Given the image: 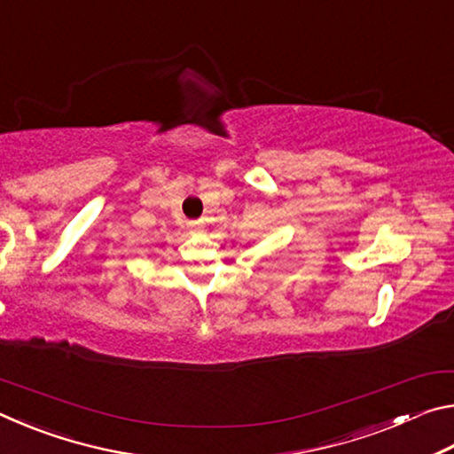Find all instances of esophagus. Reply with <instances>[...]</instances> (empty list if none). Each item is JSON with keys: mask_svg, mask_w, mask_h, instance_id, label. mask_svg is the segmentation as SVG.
<instances>
[{"mask_svg": "<svg viewBox=\"0 0 454 454\" xmlns=\"http://www.w3.org/2000/svg\"><path fill=\"white\" fill-rule=\"evenodd\" d=\"M190 228H202V222H200V220L190 222Z\"/></svg>", "mask_w": 454, "mask_h": 454, "instance_id": "34e87169", "label": "esophagus"}]
</instances>
